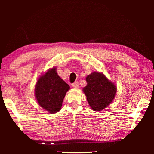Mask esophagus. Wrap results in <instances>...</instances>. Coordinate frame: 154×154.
<instances>
[{
	"label": "esophagus",
	"instance_id": "esophagus-1",
	"mask_svg": "<svg viewBox=\"0 0 154 154\" xmlns=\"http://www.w3.org/2000/svg\"><path fill=\"white\" fill-rule=\"evenodd\" d=\"M79 82H77V81H75L73 84H72V87L73 88H78L79 87Z\"/></svg>",
	"mask_w": 154,
	"mask_h": 154
}]
</instances>
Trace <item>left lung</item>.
<instances>
[{"mask_svg":"<svg viewBox=\"0 0 154 154\" xmlns=\"http://www.w3.org/2000/svg\"><path fill=\"white\" fill-rule=\"evenodd\" d=\"M87 85L83 88L88 103L94 111L105 109L115 97L116 87L99 72H93L86 77Z\"/></svg>","mask_w":154,"mask_h":154,"instance_id":"8db88e82","label":"left lung"}]
</instances>
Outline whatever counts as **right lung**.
I'll return each instance as SVG.
<instances>
[{
	"mask_svg": "<svg viewBox=\"0 0 154 154\" xmlns=\"http://www.w3.org/2000/svg\"><path fill=\"white\" fill-rule=\"evenodd\" d=\"M70 87L61 79L56 68L49 69L39 78L35 88V96L39 105L51 114L60 110L65 94Z\"/></svg>",
	"mask_w": 154,
	"mask_h": 154,
	"instance_id": "1",
	"label": "right lung"
}]
</instances>
